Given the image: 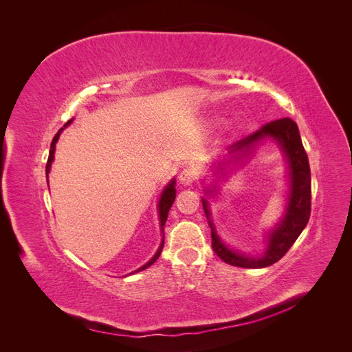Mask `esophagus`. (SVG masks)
Returning a JSON list of instances; mask_svg holds the SVG:
<instances>
[{"mask_svg":"<svg viewBox=\"0 0 352 352\" xmlns=\"http://www.w3.org/2000/svg\"><path fill=\"white\" fill-rule=\"evenodd\" d=\"M195 180H197V172H195L194 168H190V167L184 168L182 172H180V175H179V182L182 184V185H185V186L192 185Z\"/></svg>","mask_w":352,"mask_h":352,"instance_id":"obj_1","label":"esophagus"}]
</instances>
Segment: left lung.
Returning a JSON list of instances; mask_svg holds the SVG:
<instances>
[{"label": "left lung", "instance_id": "left-lung-1", "mask_svg": "<svg viewBox=\"0 0 352 352\" xmlns=\"http://www.w3.org/2000/svg\"><path fill=\"white\" fill-rule=\"evenodd\" d=\"M265 138H272L273 141L279 144L282 151L287 160L289 166V197H287V206L285 210L283 219L278 223L273 230L269 232L267 236V250L260 257H251L236 251H232L221 242L216 233L214 225L211 221V212L208 208V201L202 198V207H204L206 217L211 228V247L219 257L236 267L245 269H261L279 261L283 255L289 251V248L301 235V232L307 226L308 219L311 212V175L308 157L302 146V141L298 131L296 123L285 117V119L274 120L261 126L257 132L235 142L229 146V154H233V158L239 160L241 157H247L251 154L252 148ZM230 163V162H229ZM220 167V172H221ZM212 190H207V194Z\"/></svg>", "mask_w": 352, "mask_h": 352}]
</instances>
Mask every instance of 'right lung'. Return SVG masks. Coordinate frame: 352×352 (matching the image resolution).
Masks as SVG:
<instances>
[{
	"instance_id": "obj_1",
	"label": "right lung",
	"mask_w": 352,
	"mask_h": 352,
	"mask_svg": "<svg viewBox=\"0 0 352 352\" xmlns=\"http://www.w3.org/2000/svg\"><path fill=\"white\" fill-rule=\"evenodd\" d=\"M70 122L72 120H69L66 124H65V127L66 126H69L70 124ZM65 127H61V129L56 133V136H54V140H52V142H51V150H50V155H48V162H47V167H45V172H47V182H48V173H50V168H51V164H52V160H54V153H56V144H57V141H58V138H60V133H61V131L65 129ZM175 179L172 180V182H170L166 188H164V190L162 192V197H160V201H158V216H160V226H162V232L164 230V225H166V220H167V216H168V210H170V207L173 206V202H175V198H176V189H175ZM163 247H164V239L162 241V245H160V248L157 250V252H155V255L154 257L148 261L145 265H142L141 269H138V270H135L133 273H138V272H141V270H145V269H148L150 267L151 264H154L155 261H157V258L160 257V254H162V250H163Z\"/></svg>"
}]
</instances>
